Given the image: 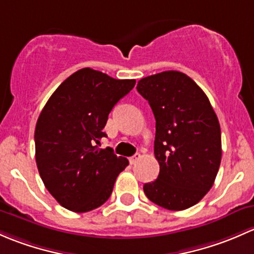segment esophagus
Returning <instances> with one entry per match:
<instances>
[{
	"mask_svg": "<svg viewBox=\"0 0 254 254\" xmlns=\"http://www.w3.org/2000/svg\"><path fill=\"white\" fill-rule=\"evenodd\" d=\"M139 159H140V154H134V155L130 156V158H129V163L133 165V164L137 163V161L139 160Z\"/></svg>",
	"mask_w": 254,
	"mask_h": 254,
	"instance_id": "esophagus-1",
	"label": "esophagus"
}]
</instances>
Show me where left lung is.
<instances>
[{
    "instance_id": "8db88e82",
    "label": "left lung",
    "mask_w": 254,
    "mask_h": 254,
    "mask_svg": "<svg viewBox=\"0 0 254 254\" xmlns=\"http://www.w3.org/2000/svg\"><path fill=\"white\" fill-rule=\"evenodd\" d=\"M137 90L155 117L154 154L160 165L145 195L169 210L197 204L215 181L221 161L219 120L204 91L187 74L165 70L142 78Z\"/></svg>"
}]
</instances>
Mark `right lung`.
I'll use <instances>...</instances> for the list:
<instances>
[{"label":"right lung","mask_w":254,"mask_h":254,"mask_svg":"<svg viewBox=\"0 0 254 254\" xmlns=\"http://www.w3.org/2000/svg\"><path fill=\"white\" fill-rule=\"evenodd\" d=\"M135 84L99 70L82 68L69 75L44 106L35 127L39 174L64 208L85 213L103 205L128 160L100 149L109 114Z\"/></svg>","instance_id":"right-lung-1"}]
</instances>
